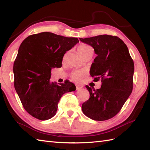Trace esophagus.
I'll use <instances>...</instances> for the list:
<instances>
[{"instance_id":"esophagus-1","label":"esophagus","mask_w":150,"mask_h":150,"mask_svg":"<svg viewBox=\"0 0 150 150\" xmlns=\"http://www.w3.org/2000/svg\"><path fill=\"white\" fill-rule=\"evenodd\" d=\"M83 88V86L81 85H76V89L77 90H79Z\"/></svg>"}]
</instances>
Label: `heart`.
<instances>
[{
	"mask_svg": "<svg viewBox=\"0 0 150 150\" xmlns=\"http://www.w3.org/2000/svg\"><path fill=\"white\" fill-rule=\"evenodd\" d=\"M93 49L86 44H81L78 47V52L81 57H83L86 54L92 52ZM84 76V72L82 71H75L71 74V79L76 82H80Z\"/></svg>",
	"mask_w": 150,
	"mask_h": 150,
	"instance_id": "1",
	"label": "heart"
}]
</instances>
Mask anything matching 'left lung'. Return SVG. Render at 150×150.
Returning <instances> with one entry per match:
<instances>
[{
    "label": "left lung",
    "instance_id": "left-lung-1",
    "mask_svg": "<svg viewBox=\"0 0 150 150\" xmlns=\"http://www.w3.org/2000/svg\"><path fill=\"white\" fill-rule=\"evenodd\" d=\"M94 49L97 56L90 69L94 81L101 79V88L86 86L89 99L82 104V111L89 118L105 121L120 112L132 92L134 62L128 47L117 36L99 35L79 38Z\"/></svg>",
    "mask_w": 150,
    "mask_h": 150
}]
</instances>
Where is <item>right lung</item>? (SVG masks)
Wrapping results in <instances>:
<instances>
[{
	"label": "right lung",
	"mask_w": 150,
	"mask_h": 150,
	"mask_svg": "<svg viewBox=\"0 0 150 150\" xmlns=\"http://www.w3.org/2000/svg\"><path fill=\"white\" fill-rule=\"evenodd\" d=\"M78 42V38L44 32L21 43L13 67L14 87L22 106L35 118L51 119L62 95L76 90L69 81L57 84L50 78L52 68L61 67L64 54Z\"/></svg>",
	"instance_id": "obj_1"
}]
</instances>
